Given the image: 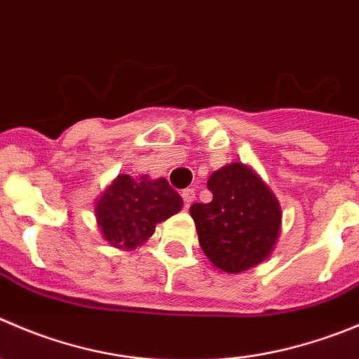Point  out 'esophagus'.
Returning <instances> with one entry per match:
<instances>
[{
    "label": "esophagus",
    "mask_w": 359,
    "mask_h": 359,
    "mask_svg": "<svg viewBox=\"0 0 359 359\" xmlns=\"http://www.w3.org/2000/svg\"><path fill=\"white\" fill-rule=\"evenodd\" d=\"M182 197H183V201H185L187 206H190V204L194 203V199H196V190H194V189H185L182 192Z\"/></svg>",
    "instance_id": "1"
}]
</instances>
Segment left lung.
I'll list each match as a JSON object with an SVG mask.
<instances>
[{
  "label": "left lung",
  "instance_id": "8db88e82",
  "mask_svg": "<svg viewBox=\"0 0 359 359\" xmlns=\"http://www.w3.org/2000/svg\"><path fill=\"white\" fill-rule=\"evenodd\" d=\"M211 203H196L190 215L206 257L227 273L264 261L280 233L278 201L261 177L243 163H231L208 180Z\"/></svg>",
  "mask_w": 359,
  "mask_h": 359
}]
</instances>
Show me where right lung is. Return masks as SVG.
I'll return each instance as SVG.
<instances>
[{
	"mask_svg": "<svg viewBox=\"0 0 359 359\" xmlns=\"http://www.w3.org/2000/svg\"><path fill=\"white\" fill-rule=\"evenodd\" d=\"M182 196L167 180L121 174L97 203V222L104 238L118 248L144 243L156 224L182 210Z\"/></svg>",
	"mask_w": 359,
	"mask_h": 359,
	"instance_id": "right-lung-1",
	"label": "right lung"
}]
</instances>
